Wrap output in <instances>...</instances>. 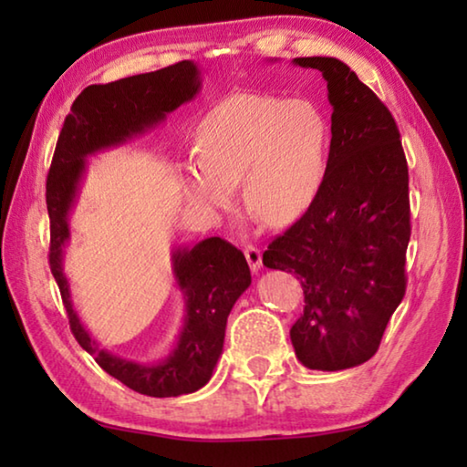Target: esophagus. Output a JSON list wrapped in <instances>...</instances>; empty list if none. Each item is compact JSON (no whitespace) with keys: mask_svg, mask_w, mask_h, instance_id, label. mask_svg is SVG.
Wrapping results in <instances>:
<instances>
[{"mask_svg":"<svg viewBox=\"0 0 467 467\" xmlns=\"http://www.w3.org/2000/svg\"><path fill=\"white\" fill-rule=\"evenodd\" d=\"M244 257H247V264L253 272L262 270V251H259L257 247L247 244V247H244Z\"/></svg>","mask_w":467,"mask_h":467,"instance_id":"esophagus-1","label":"esophagus"}]
</instances>
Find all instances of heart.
<instances>
[{"label": "heart", "mask_w": 467, "mask_h": 467, "mask_svg": "<svg viewBox=\"0 0 467 467\" xmlns=\"http://www.w3.org/2000/svg\"><path fill=\"white\" fill-rule=\"evenodd\" d=\"M327 152L329 125L313 102L234 94L203 117L183 185L195 205L224 214L243 181L253 214L284 226L317 200Z\"/></svg>", "instance_id": "b5f03b06"}]
</instances>
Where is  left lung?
<instances>
[{
  "label": "left lung",
  "instance_id": "left-lung-1",
  "mask_svg": "<svg viewBox=\"0 0 467 467\" xmlns=\"http://www.w3.org/2000/svg\"><path fill=\"white\" fill-rule=\"evenodd\" d=\"M327 82L331 144L309 210L264 253L292 272L305 311L290 329L296 358L313 370L367 362L406 292L408 164L398 125L377 94L336 57H296Z\"/></svg>",
  "mask_w": 467,
  "mask_h": 467
}]
</instances>
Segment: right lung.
Masks as SVG:
<instances>
[{
    "instance_id": "obj_1",
    "label": "right lung",
    "mask_w": 467,
    "mask_h": 467,
    "mask_svg": "<svg viewBox=\"0 0 467 467\" xmlns=\"http://www.w3.org/2000/svg\"><path fill=\"white\" fill-rule=\"evenodd\" d=\"M202 88V72L193 61L150 74L130 76L109 84H92L74 100L63 121L47 177V210L51 220L49 264L61 290L69 327L100 368L150 398H177L193 393L210 381L223 357L226 319L251 284L243 253L231 243L210 236L193 247L171 251L172 278L185 300L183 326L169 354L156 362L123 358L100 348L78 317L69 280L63 272V255L72 231V214L80 185L88 169V156L128 144L164 123L167 115L193 100Z\"/></svg>"
}]
</instances>
